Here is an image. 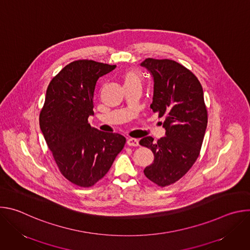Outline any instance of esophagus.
I'll list each match as a JSON object with an SVG mask.
<instances>
[{
  "instance_id": "esophagus-1",
  "label": "esophagus",
  "mask_w": 250,
  "mask_h": 250,
  "mask_svg": "<svg viewBox=\"0 0 250 250\" xmlns=\"http://www.w3.org/2000/svg\"><path fill=\"white\" fill-rule=\"evenodd\" d=\"M126 144L129 146H139V141L136 138H128L127 141H126Z\"/></svg>"
}]
</instances>
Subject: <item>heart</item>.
Returning <instances> with one entry per match:
<instances>
[{
    "label": "heart",
    "mask_w": 250,
    "mask_h": 250,
    "mask_svg": "<svg viewBox=\"0 0 250 250\" xmlns=\"http://www.w3.org/2000/svg\"><path fill=\"white\" fill-rule=\"evenodd\" d=\"M124 80L125 84H129V83H140V77L137 72L135 71H127V72L124 75Z\"/></svg>",
    "instance_id": "b5f03b06"
}]
</instances>
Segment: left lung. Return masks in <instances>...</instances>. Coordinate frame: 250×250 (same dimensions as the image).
<instances>
[{
    "label": "left lung",
    "instance_id": "8db88e82",
    "mask_svg": "<svg viewBox=\"0 0 250 250\" xmlns=\"http://www.w3.org/2000/svg\"><path fill=\"white\" fill-rule=\"evenodd\" d=\"M153 78L150 108L164 117L165 136L153 142L144 137L139 145L154 154L145 175L164 187L182 178L197 160L208 124L204 92L198 78L183 65L170 59L147 58L140 64Z\"/></svg>",
    "mask_w": 250,
    "mask_h": 250
}]
</instances>
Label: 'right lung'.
I'll return each instance as SVG.
<instances>
[{"label": "right lung", "mask_w": 250, "mask_h": 250, "mask_svg": "<svg viewBox=\"0 0 250 250\" xmlns=\"http://www.w3.org/2000/svg\"><path fill=\"white\" fill-rule=\"evenodd\" d=\"M117 66L93 60L66 65L50 81L40 125L54 160L67 180L91 187L108 173L125 138L94 128V96L100 77Z\"/></svg>", "instance_id": "right-lung-1"}]
</instances>
